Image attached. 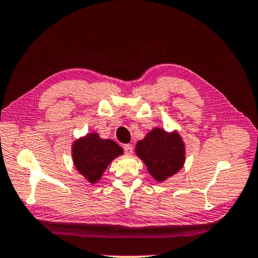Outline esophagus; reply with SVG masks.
<instances>
[{"label": "esophagus", "instance_id": "34e87169", "mask_svg": "<svg viewBox=\"0 0 258 258\" xmlns=\"http://www.w3.org/2000/svg\"><path fill=\"white\" fill-rule=\"evenodd\" d=\"M124 151H125V154H127V155H131L133 152V146L132 145H124Z\"/></svg>", "mask_w": 258, "mask_h": 258}]
</instances>
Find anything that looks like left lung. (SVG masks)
<instances>
[{"instance_id":"8db88e82","label":"left lung","mask_w":258,"mask_h":258,"mask_svg":"<svg viewBox=\"0 0 258 258\" xmlns=\"http://www.w3.org/2000/svg\"><path fill=\"white\" fill-rule=\"evenodd\" d=\"M135 154L158 182L176 174L185 161V147L180 134L176 131L168 133L159 127L150 131L137 143Z\"/></svg>"}]
</instances>
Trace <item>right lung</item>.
Segmentation results:
<instances>
[{"mask_svg":"<svg viewBox=\"0 0 258 258\" xmlns=\"http://www.w3.org/2000/svg\"><path fill=\"white\" fill-rule=\"evenodd\" d=\"M72 152L78 173L93 184L101 178L108 165L123 154V149L112 140H103L98 133H90L74 142Z\"/></svg>","mask_w":258,"mask_h":258,"instance_id":"1","label":"right lung"}]
</instances>
